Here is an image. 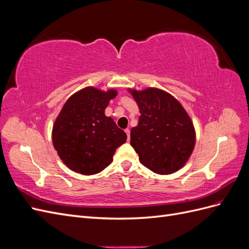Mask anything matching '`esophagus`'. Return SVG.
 <instances>
[{
  "mask_svg": "<svg viewBox=\"0 0 249 249\" xmlns=\"http://www.w3.org/2000/svg\"><path fill=\"white\" fill-rule=\"evenodd\" d=\"M124 132L126 133V136H127V141H130V130L129 129H125Z\"/></svg>",
  "mask_w": 249,
  "mask_h": 249,
  "instance_id": "1",
  "label": "esophagus"
}]
</instances>
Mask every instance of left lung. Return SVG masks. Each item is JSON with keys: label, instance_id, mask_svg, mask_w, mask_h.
I'll list each match as a JSON object with an SVG mask.
<instances>
[{"label": "left lung", "instance_id": "left-lung-1", "mask_svg": "<svg viewBox=\"0 0 249 249\" xmlns=\"http://www.w3.org/2000/svg\"><path fill=\"white\" fill-rule=\"evenodd\" d=\"M140 116L131 130V145L145 167L159 175L182 168L192 154L195 132L189 115L175 97L157 88L132 90Z\"/></svg>", "mask_w": 249, "mask_h": 249}]
</instances>
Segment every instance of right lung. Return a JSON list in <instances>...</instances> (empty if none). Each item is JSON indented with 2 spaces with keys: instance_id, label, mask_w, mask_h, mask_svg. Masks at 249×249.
Masks as SVG:
<instances>
[{
  "instance_id": "right-lung-1",
  "label": "right lung",
  "mask_w": 249,
  "mask_h": 249,
  "mask_svg": "<svg viewBox=\"0 0 249 249\" xmlns=\"http://www.w3.org/2000/svg\"><path fill=\"white\" fill-rule=\"evenodd\" d=\"M115 90L87 87L71 95L53 126V144L63 163L82 175H95L111 163L126 134L105 115Z\"/></svg>"
}]
</instances>
